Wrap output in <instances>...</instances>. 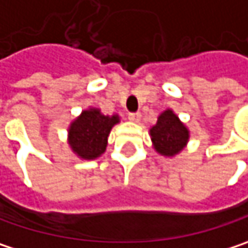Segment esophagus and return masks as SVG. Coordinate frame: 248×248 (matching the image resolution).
Segmentation results:
<instances>
[{"instance_id":"obj_1","label":"esophagus","mask_w":248,"mask_h":248,"mask_svg":"<svg viewBox=\"0 0 248 248\" xmlns=\"http://www.w3.org/2000/svg\"><path fill=\"white\" fill-rule=\"evenodd\" d=\"M140 119H142V115H140L139 112H136V113H129V121H132V122H135V124H139Z\"/></svg>"}]
</instances>
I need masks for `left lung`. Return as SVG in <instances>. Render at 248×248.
Masks as SVG:
<instances>
[{
  "label": "left lung",
  "mask_w": 248,
  "mask_h": 248,
  "mask_svg": "<svg viewBox=\"0 0 248 248\" xmlns=\"http://www.w3.org/2000/svg\"><path fill=\"white\" fill-rule=\"evenodd\" d=\"M149 132L155 150L166 157L179 155L186 147L190 138L187 126L179 119V116L171 109L162 112L156 124H153Z\"/></svg>",
  "instance_id": "1"
}]
</instances>
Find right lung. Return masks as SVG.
I'll return each instance as SVG.
<instances>
[{
	"instance_id": "right-lung-1",
	"label": "right lung",
	"mask_w": 248,
	"mask_h": 248,
	"mask_svg": "<svg viewBox=\"0 0 248 248\" xmlns=\"http://www.w3.org/2000/svg\"><path fill=\"white\" fill-rule=\"evenodd\" d=\"M119 122V115H103L98 108L85 109L68 127V143L80 159H98L106 150L112 127Z\"/></svg>"
}]
</instances>
